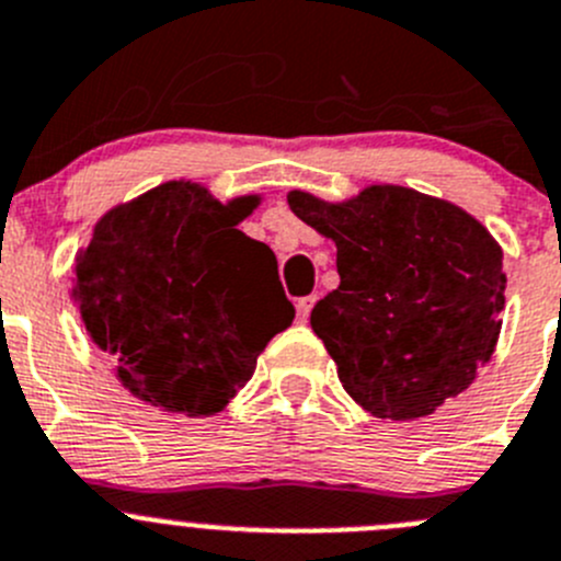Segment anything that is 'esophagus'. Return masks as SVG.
<instances>
[{
	"label": "esophagus",
	"mask_w": 561,
	"mask_h": 561,
	"mask_svg": "<svg viewBox=\"0 0 561 561\" xmlns=\"http://www.w3.org/2000/svg\"><path fill=\"white\" fill-rule=\"evenodd\" d=\"M312 307H316V296L298 298V301H296L298 318H301V321H307V318H310V312H312Z\"/></svg>",
	"instance_id": "esophagus-1"
}]
</instances>
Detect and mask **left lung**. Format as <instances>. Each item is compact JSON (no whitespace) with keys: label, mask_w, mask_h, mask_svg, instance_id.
<instances>
[{"label":"left lung","mask_w":561,"mask_h":561,"mask_svg":"<svg viewBox=\"0 0 561 561\" xmlns=\"http://www.w3.org/2000/svg\"><path fill=\"white\" fill-rule=\"evenodd\" d=\"M305 224L337 245L340 285L312 332L345 392L370 415H432L490 363L504 310V251L446 198L370 185L345 202L287 193Z\"/></svg>","instance_id":"8db88e82"}]
</instances>
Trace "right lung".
<instances>
[{
	"instance_id": "1",
	"label": "right lung",
	"mask_w": 561,
	"mask_h": 561,
	"mask_svg": "<svg viewBox=\"0 0 561 561\" xmlns=\"http://www.w3.org/2000/svg\"><path fill=\"white\" fill-rule=\"evenodd\" d=\"M256 204H224L198 182L174 180L96 221L77 254L71 298L135 399L216 415L293 323L274 251L238 229Z\"/></svg>"
}]
</instances>
